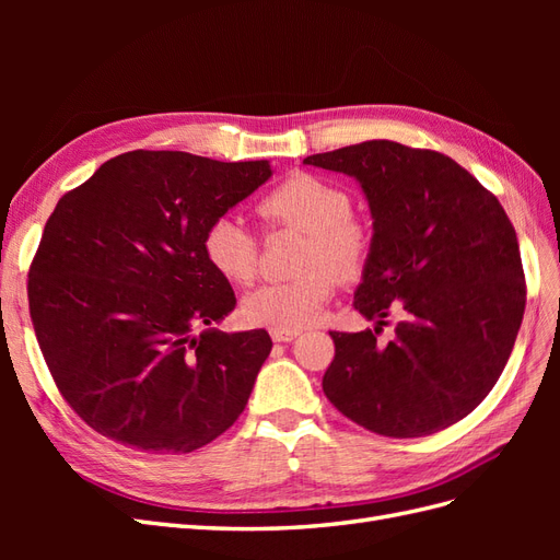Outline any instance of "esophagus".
<instances>
[{"mask_svg": "<svg viewBox=\"0 0 560 560\" xmlns=\"http://www.w3.org/2000/svg\"><path fill=\"white\" fill-rule=\"evenodd\" d=\"M299 336L296 329H270V338H273L276 343H287V341H294Z\"/></svg>", "mask_w": 560, "mask_h": 560, "instance_id": "obj_1", "label": "esophagus"}]
</instances>
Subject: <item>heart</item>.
Masks as SVG:
<instances>
[{
    "instance_id": "b5f03b06",
    "label": "heart",
    "mask_w": 560,
    "mask_h": 560,
    "mask_svg": "<svg viewBox=\"0 0 560 560\" xmlns=\"http://www.w3.org/2000/svg\"><path fill=\"white\" fill-rule=\"evenodd\" d=\"M257 212L268 229L306 233L294 280L268 282L254 290L243 315L249 325L301 329L325 313L334 280H358L374 252V231L352 212V198L341 184L313 173H292L266 191ZM202 254L219 276L249 284L259 273L261 241L235 217H217L202 235Z\"/></svg>"
}]
</instances>
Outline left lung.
<instances>
[{
	"label": "left lung",
	"instance_id": "left-lung-1",
	"mask_svg": "<svg viewBox=\"0 0 560 560\" xmlns=\"http://www.w3.org/2000/svg\"><path fill=\"white\" fill-rule=\"evenodd\" d=\"M303 163L352 175L374 217V252L354 311L376 331H329L327 399L369 432L425 436L486 399L525 311L516 231L500 200L432 149L371 140ZM402 319L385 347L386 317Z\"/></svg>",
	"mask_w": 560,
	"mask_h": 560
}]
</instances>
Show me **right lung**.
I'll use <instances>...</instances> for the list:
<instances>
[{
  "label": "right lung",
  "mask_w": 560,
  "mask_h": 560,
  "mask_svg": "<svg viewBox=\"0 0 560 560\" xmlns=\"http://www.w3.org/2000/svg\"><path fill=\"white\" fill-rule=\"evenodd\" d=\"M268 177V161L138 149L58 200L30 264V317L89 428L177 455L238 420L273 341L266 329L196 334L235 308L202 235Z\"/></svg>",
  "instance_id": "right-lung-1"
}]
</instances>
